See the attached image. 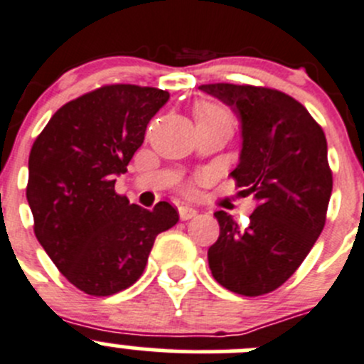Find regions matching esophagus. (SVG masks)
Masks as SVG:
<instances>
[{
	"label": "esophagus",
	"mask_w": 364,
	"mask_h": 364,
	"mask_svg": "<svg viewBox=\"0 0 364 364\" xmlns=\"http://www.w3.org/2000/svg\"><path fill=\"white\" fill-rule=\"evenodd\" d=\"M178 214H181L182 221H187V219H193L198 212L196 208L191 207V205H181V207H178Z\"/></svg>",
	"instance_id": "34e87169"
}]
</instances>
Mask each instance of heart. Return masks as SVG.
<instances>
[{"label": "heart", "instance_id": "b5f03b06", "mask_svg": "<svg viewBox=\"0 0 364 364\" xmlns=\"http://www.w3.org/2000/svg\"><path fill=\"white\" fill-rule=\"evenodd\" d=\"M193 117H194V122H196L198 127L214 124V122L223 120V118H232L230 117L228 111H226L221 104L208 102V100H200V102L194 104Z\"/></svg>", "mask_w": 364, "mask_h": 364}]
</instances>
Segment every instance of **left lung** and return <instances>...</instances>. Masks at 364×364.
Wrapping results in <instances>:
<instances>
[{
    "label": "left lung",
    "mask_w": 364,
    "mask_h": 364,
    "mask_svg": "<svg viewBox=\"0 0 364 364\" xmlns=\"http://www.w3.org/2000/svg\"><path fill=\"white\" fill-rule=\"evenodd\" d=\"M200 90L242 120V152L232 178L258 207L247 226L215 212L219 237L208 267L219 285L257 297L279 289L303 264L326 225L333 191L322 127L294 97L253 85L212 82Z\"/></svg>",
    "instance_id": "8db88e82"
}]
</instances>
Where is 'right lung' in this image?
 I'll return each instance as SVG.
<instances>
[{
    "instance_id": "add662e5",
    "label": "right lung",
    "mask_w": 364,
    "mask_h": 364,
    "mask_svg": "<svg viewBox=\"0 0 364 364\" xmlns=\"http://www.w3.org/2000/svg\"><path fill=\"white\" fill-rule=\"evenodd\" d=\"M168 99L150 86L104 85L63 104L31 146L26 198L35 237L88 296H113L138 282L156 237L177 225L168 201L146 210L114 191V175L127 171Z\"/></svg>"
}]
</instances>
